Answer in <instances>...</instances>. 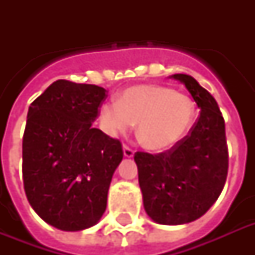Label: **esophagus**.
<instances>
[{"instance_id": "1", "label": "esophagus", "mask_w": 255, "mask_h": 255, "mask_svg": "<svg viewBox=\"0 0 255 255\" xmlns=\"http://www.w3.org/2000/svg\"><path fill=\"white\" fill-rule=\"evenodd\" d=\"M123 153L126 157H128V159H129V157H132V156H133V153H135V152H133V149H132V148L128 147V145H124Z\"/></svg>"}]
</instances>
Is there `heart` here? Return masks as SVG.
I'll return each instance as SVG.
<instances>
[{"instance_id": "obj_1", "label": "heart", "mask_w": 255, "mask_h": 255, "mask_svg": "<svg viewBox=\"0 0 255 255\" xmlns=\"http://www.w3.org/2000/svg\"><path fill=\"white\" fill-rule=\"evenodd\" d=\"M196 106L189 96L157 85L126 88L118 103L104 104L99 124L107 135L118 136L137 123L136 135L149 151H168L185 139L193 127Z\"/></svg>"}]
</instances>
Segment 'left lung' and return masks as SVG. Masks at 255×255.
Segmentation results:
<instances>
[{"label":"left lung","mask_w":255,"mask_h":255,"mask_svg":"<svg viewBox=\"0 0 255 255\" xmlns=\"http://www.w3.org/2000/svg\"><path fill=\"white\" fill-rule=\"evenodd\" d=\"M181 82L200 111L189 135L163 153L136 152L144 209L157 224L182 225L197 220L217 201L228 176L225 122L213 96L186 74Z\"/></svg>","instance_id":"8db88e82"}]
</instances>
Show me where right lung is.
<instances>
[{
	"mask_svg": "<svg viewBox=\"0 0 255 255\" xmlns=\"http://www.w3.org/2000/svg\"><path fill=\"white\" fill-rule=\"evenodd\" d=\"M106 98L103 87L61 79L30 104L22 140L26 197L59 230L91 228L107 206L123 149L119 140L92 127Z\"/></svg>",
	"mask_w": 255,
	"mask_h": 255,
	"instance_id": "add662e5",
	"label": "right lung"
}]
</instances>
